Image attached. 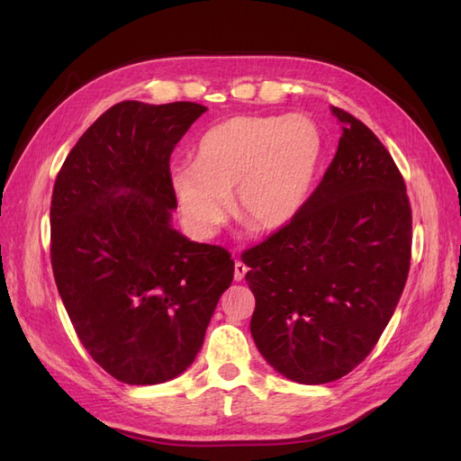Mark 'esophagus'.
I'll return each mask as SVG.
<instances>
[{
	"label": "esophagus",
	"mask_w": 461,
	"mask_h": 461,
	"mask_svg": "<svg viewBox=\"0 0 461 461\" xmlns=\"http://www.w3.org/2000/svg\"><path fill=\"white\" fill-rule=\"evenodd\" d=\"M248 273V266L243 261L236 259V266H233V279L236 281H243V277H246Z\"/></svg>",
	"instance_id": "1"
}]
</instances>
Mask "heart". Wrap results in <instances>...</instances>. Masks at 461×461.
<instances>
[{
    "mask_svg": "<svg viewBox=\"0 0 461 461\" xmlns=\"http://www.w3.org/2000/svg\"><path fill=\"white\" fill-rule=\"evenodd\" d=\"M322 136L309 116H233L205 132L195 162H176L170 185L185 223L200 236L230 210L258 231H276L295 218L315 184Z\"/></svg>",
    "mask_w": 461,
    "mask_h": 461,
    "instance_id": "b5f03b06",
    "label": "heart"
}]
</instances>
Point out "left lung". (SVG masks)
Returning <instances> with one entry per match:
<instances>
[{"label": "left lung", "mask_w": 461, "mask_h": 461, "mask_svg": "<svg viewBox=\"0 0 461 461\" xmlns=\"http://www.w3.org/2000/svg\"><path fill=\"white\" fill-rule=\"evenodd\" d=\"M332 114L342 136L321 184L285 228L241 253L251 337L301 384L337 380L370 355L412 258V208L393 156L355 116Z\"/></svg>", "instance_id": "8db88e82"}]
</instances>
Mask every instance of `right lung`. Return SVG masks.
<instances>
[{
    "instance_id": "add662e5",
    "label": "right lung",
    "mask_w": 461,
    "mask_h": 461,
    "mask_svg": "<svg viewBox=\"0 0 461 461\" xmlns=\"http://www.w3.org/2000/svg\"><path fill=\"white\" fill-rule=\"evenodd\" d=\"M205 113L198 103L122 101L68 152L51 198V266L77 337L124 384L182 375L203 345L228 249L170 225V156Z\"/></svg>"
}]
</instances>
